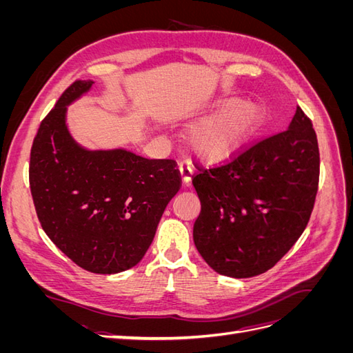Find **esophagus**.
Segmentation results:
<instances>
[{
  "instance_id": "34e87169",
  "label": "esophagus",
  "mask_w": 353,
  "mask_h": 353,
  "mask_svg": "<svg viewBox=\"0 0 353 353\" xmlns=\"http://www.w3.org/2000/svg\"><path fill=\"white\" fill-rule=\"evenodd\" d=\"M179 174H181V179H183V183H184V185H190V183H191V176L194 175V169L191 168L190 165H187V163H184V162H181L179 163Z\"/></svg>"
}]
</instances>
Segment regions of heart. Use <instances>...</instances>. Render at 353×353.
Wrapping results in <instances>:
<instances>
[{
    "label": "heart",
    "mask_w": 353,
    "mask_h": 353,
    "mask_svg": "<svg viewBox=\"0 0 353 353\" xmlns=\"http://www.w3.org/2000/svg\"><path fill=\"white\" fill-rule=\"evenodd\" d=\"M237 102L236 99L218 100L212 109L223 112L199 122L188 131V144L197 154L222 160L236 153L256 132L262 122V109L256 103Z\"/></svg>",
    "instance_id": "1"
}]
</instances>
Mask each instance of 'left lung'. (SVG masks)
<instances>
[{
	"instance_id": "1",
	"label": "left lung",
	"mask_w": 353,
	"mask_h": 353,
	"mask_svg": "<svg viewBox=\"0 0 353 353\" xmlns=\"http://www.w3.org/2000/svg\"><path fill=\"white\" fill-rule=\"evenodd\" d=\"M199 170L193 239L201 258L222 275H259L293 248L311 218L319 181L312 121L297 105L288 130Z\"/></svg>"
}]
</instances>
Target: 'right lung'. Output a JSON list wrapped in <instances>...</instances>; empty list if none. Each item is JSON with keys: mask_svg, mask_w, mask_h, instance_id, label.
Returning <instances> with one entry per match:
<instances>
[{"mask_svg": "<svg viewBox=\"0 0 353 353\" xmlns=\"http://www.w3.org/2000/svg\"><path fill=\"white\" fill-rule=\"evenodd\" d=\"M92 81H74L42 119L30 148L29 184L42 230L69 259L95 274L143 259L163 210L181 188L172 159L85 150L66 126V105Z\"/></svg>", "mask_w": 353, "mask_h": 353, "instance_id": "right-lung-1", "label": "right lung"}]
</instances>
